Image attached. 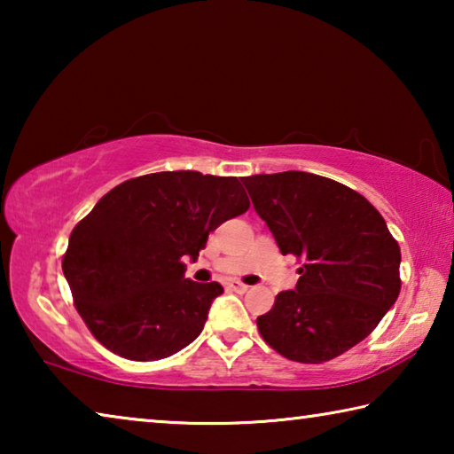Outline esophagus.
<instances>
[{"label": "esophagus", "mask_w": 454, "mask_h": 454, "mask_svg": "<svg viewBox=\"0 0 454 454\" xmlns=\"http://www.w3.org/2000/svg\"><path fill=\"white\" fill-rule=\"evenodd\" d=\"M228 286L230 288H232V290H236V292H246V290H248L250 286H248V284H244V282H238V280H234V282H230L228 284Z\"/></svg>", "instance_id": "esophagus-1"}]
</instances>
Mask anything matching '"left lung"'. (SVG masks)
I'll use <instances>...</instances> for the list:
<instances>
[{"instance_id":"1","label":"left lung","mask_w":454,"mask_h":454,"mask_svg":"<svg viewBox=\"0 0 454 454\" xmlns=\"http://www.w3.org/2000/svg\"><path fill=\"white\" fill-rule=\"evenodd\" d=\"M282 254L301 260L296 290L256 318L284 358L320 364L379 326L401 292V248L380 212L344 184L309 172L244 178Z\"/></svg>"}]
</instances>
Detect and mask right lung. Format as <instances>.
Returning <instances> with one entry per match:
<instances>
[{
    "mask_svg": "<svg viewBox=\"0 0 454 454\" xmlns=\"http://www.w3.org/2000/svg\"><path fill=\"white\" fill-rule=\"evenodd\" d=\"M250 208L234 176L156 172L107 192L70 234L61 270L90 333L137 363L172 356L202 333L224 288L188 280L208 234Z\"/></svg>",
    "mask_w": 454,
    "mask_h": 454,
    "instance_id": "obj_1",
    "label": "right lung"
}]
</instances>
